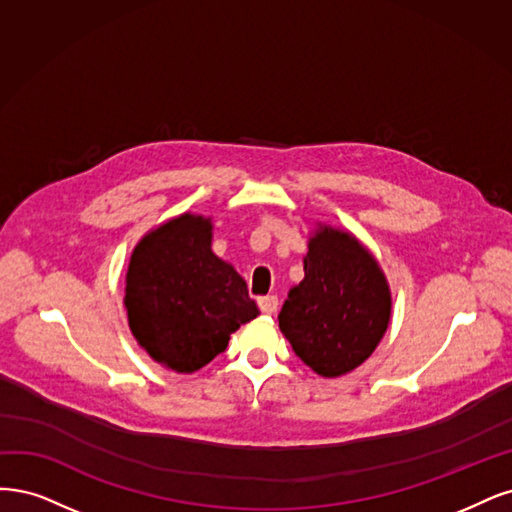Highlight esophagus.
Segmentation results:
<instances>
[{"instance_id": "1", "label": "esophagus", "mask_w": 512, "mask_h": 512, "mask_svg": "<svg viewBox=\"0 0 512 512\" xmlns=\"http://www.w3.org/2000/svg\"><path fill=\"white\" fill-rule=\"evenodd\" d=\"M257 302H259V308H261L263 315H274V312L278 310L276 295H263V298H259Z\"/></svg>"}]
</instances>
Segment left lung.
Wrapping results in <instances>:
<instances>
[{
  "label": "left lung",
  "mask_w": 512,
  "mask_h": 512,
  "mask_svg": "<svg viewBox=\"0 0 512 512\" xmlns=\"http://www.w3.org/2000/svg\"><path fill=\"white\" fill-rule=\"evenodd\" d=\"M391 321V289L368 246L321 225L308 236L304 278L278 312L280 332L323 378L353 372L374 353Z\"/></svg>",
  "instance_id": "1"
}]
</instances>
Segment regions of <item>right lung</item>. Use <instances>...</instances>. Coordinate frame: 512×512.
Segmentation results:
<instances>
[{
  "instance_id": "right-lung-1",
  "label": "right lung",
  "mask_w": 512,
  "mask_h": 512,
  "mask_svg": "<svg viewBox=\"0 0 512 512\" xmlns=\"http://www.w3.org/2000/svg\"><path fill=\"white\" fill-rule=\"evenodd\" d=\"M212 219L183 212L138 240L125 274L131 334L157 364L193 374L259 315L244 278L212 253Z\"/></svg>"
}]
</instances>
